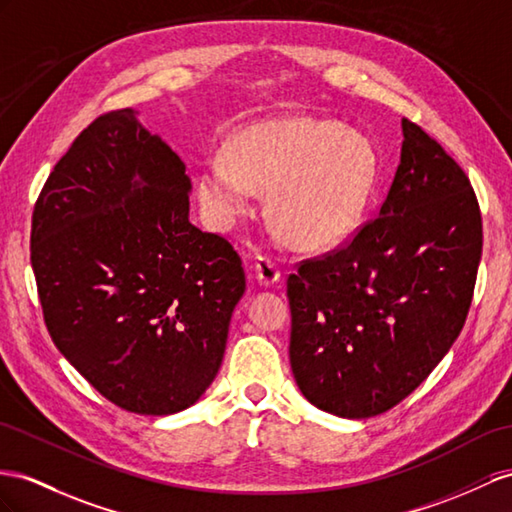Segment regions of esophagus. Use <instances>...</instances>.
Listing matches in <instances>:
<instances>
[{"instance_id":"esophagus-1","label":"esophagus","mask_w":512,"mask_h":512,"mask_svg":"<svg viewBox=\"0 0 512 512\" xmlns=\"http://www.w3.org/2000/svg\"><path fill=\"white\" fill-rule=\"evenodd\" d=\"M255 274H257V281L259 285H274L281 279V268L274 259L270 257H257L255 261Z\"/></svg>"}]
</instances>
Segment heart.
<instances>
[{
  "mask_svg": "<svg viewBox=\"0 0 512 512\" xmlns=\"http://www.w3.org/2000/svg\"><path fill=\"white\" fill-rule=\"evenodd\" d=\"M378 179L370 138L333 121L287 119L240 131L205 160L199 199L216 227H229L270 190V214L303 248L350 238L368 212Z\"/></svg>",
  "mask_w": 512,
  "mask_h": 512,
  "instance_id": "1",
  "label": "heart"
}]
</instances>
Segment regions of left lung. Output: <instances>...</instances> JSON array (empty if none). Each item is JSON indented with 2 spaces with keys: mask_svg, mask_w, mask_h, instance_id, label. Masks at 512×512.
I'll return each instance as SVG.
<instances>
[{
  "mask_svg": "<svg viewBox=\"0 0 512 512\" xmlns=\"http://www.w3.org/2000/svg\"><path fill=\"white\" fill-rule=\"evenodd\" d=\"M402 136L378 216L287 279L296 385L337 417L381 415L422 385L474 296L482 255L474 188L422 127L402 119Z\"/></svg>",
  "mask_w": 512,
  "mask_h": 512,
  "instance_id": "1",
  "label": "left lung"
}]
</instances>
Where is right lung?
I'll list each match as a JSON object with an SVG mask.
<instances>
[{"instance_id":"add662e5","label":"right lung","mask_w":512,"mask_h":512,"mask_svg":"<svg viewBox=\"0 0 512 512\" xmlns=\"http://www.w3.org/2000/svg\"><path fill=\"white\" fill-rule=\"evenodd\" d=\"M190 190L181 157L125 108L73 140L34 205L47 331L129 413H179L203 396L246 290L233 246L190 222Z\"/></svg>"}]
</instances>
